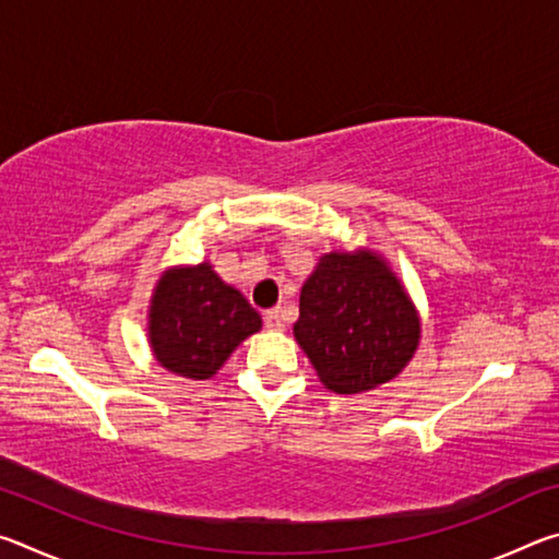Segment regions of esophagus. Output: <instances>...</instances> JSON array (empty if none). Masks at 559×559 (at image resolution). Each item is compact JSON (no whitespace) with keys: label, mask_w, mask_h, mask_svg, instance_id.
Instances as JSON below:
<instances>
[{"label":"esophagus","mask_w":559,"mask_h":559,"mask_svg":"<svg viewBox=\"0 0 559 559\" xmlns=\"http://www.w3.org/2000/svg\"><path fill=\"white\" fill-rule=\"evenodd\" d=\"M263 323H266L269 330H283V316L278 308H273L266 313V318H263Z\"/></svg>","instance_id":"obj_1"}]
</instances>
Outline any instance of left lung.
<instances>
[{
  "label": "left lung",
  "instance_id": "8db88e82",
  "mask_svg": "<svg viewBox=\"0 0 559 559\" xmlns=\"http://www.w3.org/2000/svg\"><path fill=\"white\" fill-rule=\"evenodd\" d=\"M293 337L325 390L362 394L412 362L421 318L382 253L328 251L302 283Z\"/></svg>",
  "mask_w": 559,
  "mask_h": 559
}]
</instances>
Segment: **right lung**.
<instances>
[{"instance_id":"1","label":"right lung","mask_w":559,"mask_h":559,"mask_svg":"<svg viewBox=\"0 0 559 559\" xmlns=\"http://www.w3.org/2000/svg\"><path fill=\"white\" fill-rule=\"evenodd\" d=\"M261 316L210 261L167 266L147 306V343L159 367L187 380H212Z\"/></svg>"}]
</instances>
